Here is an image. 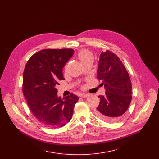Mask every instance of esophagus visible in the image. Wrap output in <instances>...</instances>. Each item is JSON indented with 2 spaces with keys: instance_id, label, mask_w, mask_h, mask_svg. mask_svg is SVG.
<instances>
[{
  "instance_id": "34e87169",
  "label": "esophagus",
  "mask_w": 159,
  "mask_h": 159,
  "mask_svg": "<svg viewBox=\"0 0 159 159\" xmlns=\"http://www.w3.org/2000/svg\"><path fill=\"white\" fill-rule=\"evenodd\" d=\"M89 94H88V93H81L80 95V96L82 97V98H86V97L89 96Z\"/></svg>"
}]
</instances>
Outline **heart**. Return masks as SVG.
<instances>
[{
	"instance_id": "b5f03b06",
	"label": "heart",
	"mask_w": 159,
	"mask_h": 159,
	"mask_svg": "<svg viewBox=\"0 0 159 159\" xmlns=\"http://www.w3.org/2000/svg\"><path fill=\"white\" fill-rule=\"evenodd\" d=\"M78 57L82 63L90 60H93V54L87 49L81 50L78 54Z\"/></svg>"
}]
</instances>
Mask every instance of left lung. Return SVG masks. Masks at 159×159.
<instances>
[{
	"mask_svg": "<svg viewBox=\"0 0 159 159\" xmlns=\"http://www.w3.org/2000/svg\"><path fill=\"white\" fill-rule=\"evenodd\" d=\"M97 79L102 81L104 96H98L100 102L96 115L105 121L119 120L127 111L132 99V85L127 71L119 57L110 51L100 54Z\"/></svg>",
	"mask_w": 159,
	"mask_h": 159,
	"instance_id": "obj_1",
	"label": "left lung"
}]
</instances>
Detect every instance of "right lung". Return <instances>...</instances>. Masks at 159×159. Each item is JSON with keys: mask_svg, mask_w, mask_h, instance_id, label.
Segmentation results:
<instances>
[{"mask_svg": "<svg viewBox=\"0 0 159 159\" xmlns=\"http://www.w3.org/2000/svg\"><path fill=\"white\" fill-rule=\"evenodd\" d=\"M72 49L41 50L28 60L23 78V93L35 118L45 127L57 129L72 117L79 97L57 96V85L65 80L63 68L73 56Z\"/></svg>", "mask_w": 159, "mask_h": 159, "instance_id": "add662e5", "label": "right lung"}]
</instances>
